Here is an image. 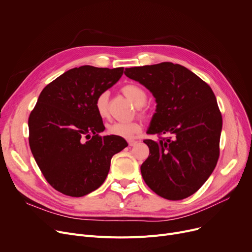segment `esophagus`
I'll list each match as a JSON object with an SVG mask.
<instances>
[{
    "label": "esophagus",
    "mask_w": 252,
    "mask_h": 252,
    "mask_svg": "<svg viewBox=\"0 0 252 252\" xmlns=\"http://www.w3.org/2000/svg\"><path fill=\"white\" fill-rule=\"evenodd\" d=\"M137 143H138V141H134V140H129L128 141V145L130 147H133V146H136L137 145Z\"/></svg>",
    "instance_id": "esophagus-1"
}]
</instances>
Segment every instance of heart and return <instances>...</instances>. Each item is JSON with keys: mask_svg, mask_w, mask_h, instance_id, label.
<instances>
[{"mask_svg": "<svg viewBox=\"0 0 252 252\" xmlns=\"http://www.w3.org/2000/svg\"><path fill=\"white\" fill-rule=\"evenodd\" d=\"M123 94L134 103L137 107V111L140 115H146L147 109L144 104L146 103L147 94L141 86L137 84H127L122 88ZM108 102H109V92H101L95 100V108L98 115L101 118L108 116ZM142 129V124L139 121H131L128 123L114 122L107 126V133L111 136L124 138L126 140L133 139L138 135Z\"/></svg>", "mask_w": 252, "mask_h": 252, "instance_id": "heart-1", "label": "heart"}]
</instances>
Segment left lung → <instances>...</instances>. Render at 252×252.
Listing matches in <instances>:
<instances>
[{"label": "left lung", "mask_w": 252, "mask_h": 252, "mask_svg": "<svg viewBox=\"0 0 252 252\" xmlns=\"http://www.w3.org/2000/svg\"><path fill=\"white\" fill-rule=\"evenodd\" d=\"M156 99L150 153L141 165L147 186L165 199L182 200L201 188L220 156L221 113L211 88L180 64L162 62L126 68ZM168 135L163 137V135Z\"/></svg>", "instance_id": "obj_1"}]
</instances>
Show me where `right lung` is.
Instances as JSON below:
<instances>
[{"label":"right lung","instance_id":"1","mask_svg":"<svg viewBox=\"0 0 252 252\" xmlns=\"http://www.w3.org/2000/svg\"><path fill=\"white\" fill-rule=\"evenodd\" d=\"M124 73L84 65L64 72L42 91L29 117L30 146L35 162L58 192L82 197L104 183L125 139L100 136L105 129L95 108L101 92Z\"/></svg>","mask_w":252,"mask_h":252}]
</instances>
